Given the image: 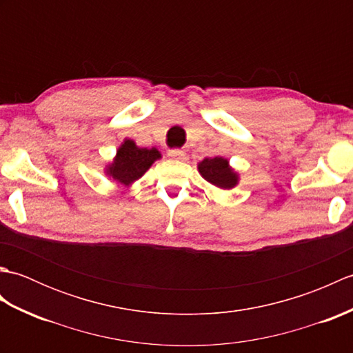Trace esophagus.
<instances>
[{
  "instance_id": "obj_1",
  "label": "esophagus",
  "mask_w": 353,
  "mask_h": 353,
  "mask_svg": "<svg viewBox=\"0 0 353 353\" xmlns=\"http://www.w3.org/2000/svg\"><path fill=\"white\" fill-rule=\"evenodd\" d=\"M168 156L171 157V159L181 161V159H183V157H185V152H183V150H181V148H172V150H170V152H168Z\"/></svg>"
}]
</instances>
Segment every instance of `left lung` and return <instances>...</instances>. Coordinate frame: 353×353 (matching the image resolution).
I'll use <instances>...</instances> for the list:
<instances>
[{
    "mask_svg": "<svg viewBox=\"0 0 353 353\" xmlns=\"http://www.w3.org/2000/svg\"><path fill=\"white\" fill-rule=\"evenodd\" d=\"M199 171L209 183L221 190H230L238 183V174L229 167V161L224 157H206L199 163Z\"/></svg>",
    "mask_w": 353,
    "mask_h": 353,
    "instance_id": "1",
    "label": "left lung"
}]
</instances>
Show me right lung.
<instances>
[{
    "instance_id": "1",
    "label": "right lung",
    "mask_w": 353,
    "mask_h": 353,
    "mask_svg": "<svg viewBox=\"0 0 353 353\" xmlns=\"http://www.w3.org/2000/svg\"><path fill=\"white\" fill-rule=\"evenodd\" d=\"M159 157L161 153L156 148H139L132 139H125L106 171L114 181L130 185L138 181Z\"/></svg>"
}]
</instances>
